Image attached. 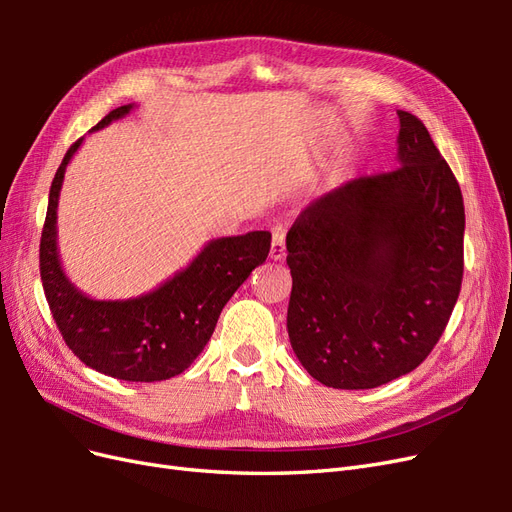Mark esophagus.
<instances>
[{"label":"esophagus","instance_id":"1","mask_svg":"<svg viewBox=\"0 0 512 512\" xmlns=\"http://www.w3.org/2000/svg\"><path fill=\"white\" fill-rule=\"evenodd\" d=\"M269 256L273 260H282L286 256V241H284V232H273V241H271V250Z\"/></svg>","mask_w":512,"mask_h":512}]
</instances>
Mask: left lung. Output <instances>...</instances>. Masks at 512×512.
<instances>
[{"instance_id":"left-lung-1","label":"left lung","mask_w":512,"mask_h":512,"mask_svg":"<svg viewBox=\"0 0 512 512\" xmlns=\"http://www.w3.org/2000/svg\"><path fill=\"white\" fill-rule=\"evenodd\" d=\"M397 115L399 166L316 198L286 237L290 344L307 374L333 389L410 374L461 290L459 183L423 121Z\"/></svg>"}]
</instances>
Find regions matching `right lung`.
I'll return each instance as SVG.
<instances>
[{
    "mask_svg": "<svg viewBox=\"0 0 512 512\" xmlns=\"http://www.w3.org/2000/svg\"><path fill=\"white\" fill-rule=\"evenodd\" d=\"M132 108L134 104L115 108L94 130L126 117ZM81 143L83 138L68 149L57 168L40 239V277L57 329L68 348L104 376L126 382L179 376L207 346L228 299L267 260L271 232L213 239L188 267L141 297H89L68 280L57 250L59 192L66 166Z\"/></svg>",
    "mask_w": 512,
    "mask_h": 512,
    "instance_id": "1",
    "label": "right lung"
}]
</instances>
